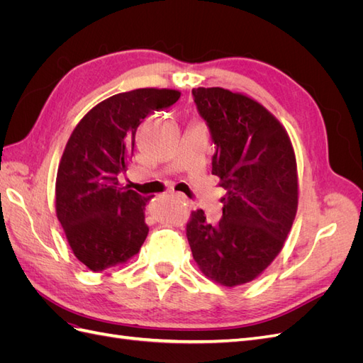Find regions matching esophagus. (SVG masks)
<instances>
[{"label":"esophagus","instance_id":"esophagus-1","mask_svg":"<svg viewBox=\"0 0 363 363\" xmlns=\"http://www.w3.org/2000/svg\"><path fill=\"white\" fill-rule=\"evenodd\" d=\"M175 196H177V199H179V200H180L182 203H184V204H186V203H188V204H189V200H188V199H186V196H184V195H182V194H177V195H175Z\"/></svg>","mask_w":363,"mask_h":363}]
</instances>
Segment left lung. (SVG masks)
I'll list each match as a JSON object with an SVG mask.
<instances>
[{
  "instance_id": "1",
  "label": "left lung",
  "mask_w": 363,
  "mask_h": 363,
  "mask_svg": "<svg viewBox=\"0 0 363 363\" xmlns=\"http://www.w3.org/2000/svg\"><path fill=\"white\" fill-rule=\"evenodd\" d=\"M192 96L215 145L212 174L227 194L221 221L212 225L196 211L186 236L206 276L232 288L255 280L284 244L298 203L295 155L257 101L223 87H199Z\"/></svg>"
}]
</instances>
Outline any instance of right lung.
Returning <instances> with one entry per match:
<instances>
[{
    "label": "right lung",
    "instance_id": "1",
    "mask_svg": "<svg viewBox=\"0 0 363 363\" xmlns=\"http://www.w3.org/2000/svg\"><path fill=\"white\" fill-rule=\"evenodd\" d=\"M179 98L172 89L116 94L72 131L57 171L56 211L75 257L94 272L127 262L147 239L151 196L121 188L118 177L133 157L139 125Z\"/></svg>",
    "mask_w": 363,
    "mask_h": 363
}]
</instances>
